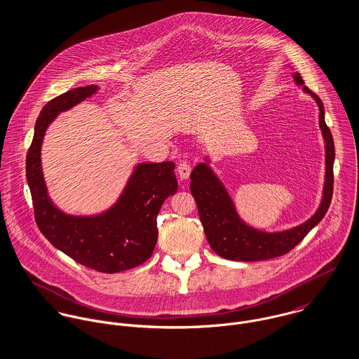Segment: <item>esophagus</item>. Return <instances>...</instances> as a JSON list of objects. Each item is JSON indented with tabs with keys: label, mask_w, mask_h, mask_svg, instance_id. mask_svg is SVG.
<instances>
[{
	"label": "esophagus",
	"mask_w": 359,
	"mask_h": 359,
	"mask_svg": "<svg viewBox=\"0 0 359 359\" xmlns=\"http://www.w3.org/2000/svg\"><path fill=\"white\" fill-rule=\"evenodd\" d=\"M177 171H178V177H180L181 180H187V178H189V175H191V164H189L187 160H182V161L178 163Z\"/></svg>",
	"instance_id": "1"
}]
</instances>
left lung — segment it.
Returning a JSON list of instances; mask_svg holds the SVG:
<instances>
[{
    "mask_svg": "<svg viewBox=\"0 0 359 359\" xmlns=\"http://www.w3.org/2000/svg\"><path fill=\"white\" fill-rule=\"evenodd\" d=\"M293 77L299 86H304L300 73H294ZM304 91L311 94L319 106V127L326 144V177L319 208L308 221L296 228L275 233L258 231L239 218L224 185L207 163H201L191 172V194L198 205L207 242L218 256L233 261H261L283 256L296 248L327 212L333 196L334 142L325 123V109L320 98L307 87H304Z\"/></svg>",
    "mask_w": 359,
    "mask_h": 359,
    "instance_id": "8db88e82",
    "label": "left lung"
}]
</instances>
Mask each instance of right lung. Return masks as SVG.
<instances>
[{
    "label": "right lung",
    "instance_id": "obj_1",
    "mask_svg": "<svg viewBox=\"0 0 359 359\" xmlns=\"http://www.w3.org/2000/svg\"><path fill=\"white\" fill-rule=\"evenodd\" d=\"M98 91L97 86L70 90L47 103L34 127L26 156V177L34 218L52 245L79 264L103 273L135 268L154 255L157 214L177 192L172 161L140 164L117 203L95 217L67 215L52 205L41 170V144L53 118Z\"/></svg>",
    "mask_w": 359,
    "mask_h": 359
}]
</instances>
